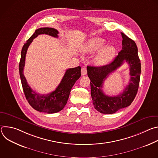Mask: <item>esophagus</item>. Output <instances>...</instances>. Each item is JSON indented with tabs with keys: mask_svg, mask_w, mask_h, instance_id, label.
<instances>
[{
	"mask_svg": "<svg viewBox=\"0 0 158 158\" xmlns=\"http://www.w3.org/2000/svg\"><path fill=\"white\" fill-rule=\"evenodd\" d=\"M86 74H87V69H86V68H85V67H82V69H81V74L82 76H84Z\"/></svg>",
	"mask_w": 158,
	"mask_h": 158,
	"instance_id": "1",
	"label": "esophagus"
}]
</instances>
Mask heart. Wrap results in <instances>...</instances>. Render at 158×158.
Here are the masks:
<instances>
[{"instance_id":"heart-1","label":"heart","mask_w":158,"mask_h":158,"mask_svg":"<svg viewBox=\"0 0 158 158\" xmlns=\"http://www.w3.org/2000/svg\"><path fill=\"white\" fill-rule=\"evenodd\" d=\"M104 44V40L99 37L90 39L85 45L84 51L87 53H94L102 48ZM116 54V49L112 46H107L103 48L94 58L96 65H102L110 62Z\"/></svg>"}]
</instances>
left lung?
Wrapping results in <instances>:
<instances>
[{"instance_id":"1","label":"left lung","mask_w":158,"mask_h":158,"mask_svg":"<svg viewBox=\"0 0 158 158\" xmlns=\"http://www.w3.org/2000/svg\"><path fill=\"white\" fill-rule=\"evenodd\" d=\"M122 50L110 63L99 67L87 66V76L91 82V93L95 109L102 114H114L131 105L138 93L141 75V62L135 42L121 32ZM126 61L130 65L131 78L123 92L116 97H109L102 91L106 78Z\"/></svg>"}]
</instances>
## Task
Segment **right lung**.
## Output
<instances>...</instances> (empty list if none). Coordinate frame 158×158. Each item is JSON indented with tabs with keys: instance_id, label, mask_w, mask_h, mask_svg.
I'll return each instance as SVG.
<instances>
[{
	"instance_id": "add662e5",
	"label": "right lung",
	"mask_w": 158,
	"mask_h": 158,
	"mask_svg": "<svg viewBox=\"0 0 158 158\" xmlns=\"http://www.w3.org/2000/svg\"><path fill=\"white\" fill-rule=\"evenodd\" d=\"M58 34L59 32L54 28L42 27L37 29L22 48L19 62V74L26 99L34 109L48 114L56 113L64 107L69 99L73 86L81 77V67L67 69L55 91L48 94H39L34 91L27 84L23 71L27 51L33 39L40 34H48L57 38Z\"/></svg>"
}]
</instances>
